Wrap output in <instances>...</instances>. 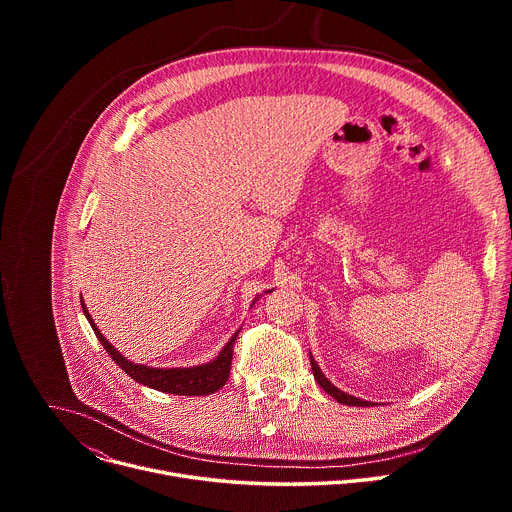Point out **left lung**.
<instances>
[{
	"instance_id": "obj_1",
	"label": "left lung",
	"mask_w": 512,
	"mask_h": 512,
	"mask_svg": "<svg viewBox=\"0 0 512 512\" xmlns=\"http://www.w3.org/2000/svg\"><path fill=\"white\" fill-rule=\"evenodd\" d=\"M310 362H312V371H314V379L318 381V385L330 395V397H334L338 403H344V405H354V407H367V405H371L369 401H362V399H356V397H352V395H348V393H344V391H340V389H336L326 377H324V373L320 371V367H318V362L314 360V356L310 354Z\"/></svg>"
}]
</instances>
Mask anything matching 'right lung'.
Returning <instances> with one entry per match:
<instances>
[{
    "instance_id": "add662e5",
    "label": "right lung",
    "mask_w": 512,
    "mask_h": 512,
    "mask_svg": "<svg viewBox=\"0 0 512 512\" xmlns=\"http://www.w3.org/2000/svg\"><path fill=\"white\" fill-rule=\"evenodd\" d=\"M81 306L83 312L89 320V324L95 330V336L99 338V342L103 344V348L109 352V356L119 364V367L137 383L152 387L156 391L162 393H172V395H188V397H198V395H212L214 391L221 389L231 373V362H233V348H235V340L239 336L241 330L235 332V336L225 344V348L221 350L214 360L200 364V367H190V369H154V367H145V364H135L131 360H127L125 356H121L111 344L109 340L99 332V328L95 326L93 318L89 316V310L81 298Z\"/></svg>"
}]
</instances>
